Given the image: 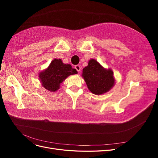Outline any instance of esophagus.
<instances>
[{
	"label": "esophagus",
	"mask_w": 158,
	"mask_h": 158,
	"mask_svg": "<svg viewBox=\"0 0 158 158\" xmlns=\"http://www.w3.org/2000/svg\"><path fill=\"white\" fill-rule=\"evenodd\" d=\"M75 69H76V70L78 72V73H80V71L81 70V66L80 65H76L75 66Z\"/></svg>",
	"instance_id": "34e87169"
}]
</instances>
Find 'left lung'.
<instances>
[{"label": "left lung", "mask_w": 158, "mask_h": 158, "mask_svg": "<svg viewBox=\"0 0 158 158\" xmlns=\"http://www.w3.org/2000/svg\"><path fill=\"white\" fill-rule=\"evenodd\" d=\"M82 76L90 92L96 95L106 93L114 84L113 71L105 69L94 59L83 69Z\"/></svg>", "instance_id": "left-lung-1"}]
</instances>
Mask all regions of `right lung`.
<instances>
[{
  "instance_id": "right-lung-1",
  "label": "right lung",
  "mask_w": 158,
  "mask_h": 158,
  "mask_svg": "<svg viewBox=\"0 0 158 158\" xmlns=\"http://www.w3.org/2000/svg\"><path fill=\"white\" fill-rule=\"evenodd\" d=\"M77 73L70 64H64L60 59H55L48 68L40 73L39 76L43 86L51 92H55L59 89L60 84L69 76Z\"/></svg>"
}]
</instances>
